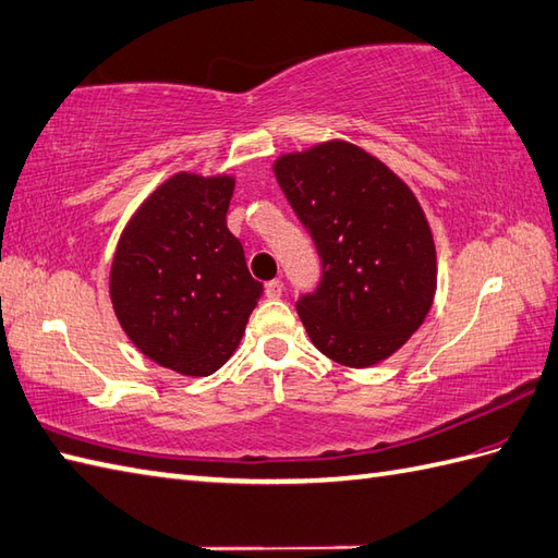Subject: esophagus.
Returning a JSON list of instances; mask_svg holds the SVG:
<instances>
[{"instance_id":"1","label":"esophagus","mask_w":558,"mask_h":558,"mask_svg":"<svg viewBox=\"0 0 558 558\" xmlns=\"http://www.w3.org/2000/svg\"><path fill=\"white\" fill-rule=\"evenodd\" d=\"M281 291H283V287H281L279 279H271V281L265 283V295H267V299H279Z\"/></svg>"}]
</instances>
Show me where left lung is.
<instances>
[{"label": "left lung", "instance_id": "obj_1", "mask_svg": "<svg viewBox=\"0 0 558 558\" xmlns=\"http://www.w3.org/2000/svg\"><path fill=\"white\" fill-rule=\"evenodd\" d=\"M275 177L319 255L317 287L295 301L317 351L349 367L399 351L437 289L435 241L411 189L343 141L283 155Z\"/></svg>", "mask_w": 558, "mask_h": 558}]
</instances>
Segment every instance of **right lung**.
Wrapping results in <instances>:
<instances>
[{"mask_svg":"<svg viewBox=\"0 0 558 558\" xmlns=\"http://www.w3.org/2000/svg\"><path fill=\"white\" fill-rule=\"evenodd\" d=\"M233 179L177 174L129 221L111 263V305L150 361L213 375L243 337L263 283L227 229Z\"/></svg>","mask_w":558,"mask_h":558,"instance_id":"obj_1","label":"right lung"}]
</instances>
